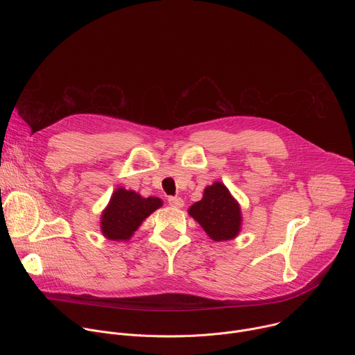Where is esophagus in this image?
<instances>
[{
  "instance_id": "esophagus-1",
  "label": "esophagus",
  "mask_w": 355,
  "mask_h": 355,
  "mask_svg": "<svg viewBox=\"0 0 355 355\" xmlns=\"http://www.w3.org/2000/svg\"><path fill=\"white\" fill-rule=\"evenodd\" d=\"M168 204H170L173 208H182V207H184V200H182V198H180V196H170V198H168Z\"/></svg>"
}]
</instances>
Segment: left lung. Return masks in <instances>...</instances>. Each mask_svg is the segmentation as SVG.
Segmentation results:
<instances>
[{"instance_id": "8db88e82", "label": "left lung", "mask_w": 355, "mask_h": 355, "mask_svg": "<svg viewBox=\"0 0 355 355\" xmlns=\"http://www.w3.org/2000/svg\"><path fill=\"white\" fill-rule=\"evenodd\" d=\"M188 215L214 241L236 239L243 225L240 204L220 181L204 189L202 199L189 207Z\"/></svg>"}]
</instances>
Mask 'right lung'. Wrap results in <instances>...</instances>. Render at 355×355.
Returning a JSON list of instances; mask_svg holds the SVG:
<instances>
[{
	"label": "right lung",
	"instance_id": "right-lung-1",
	"mask_svg": "<svg viewBox=\"0 0 355 355\" xmlns=\"http://www.w3.org/2000/svg\"><path fill=\"white\" fill-rule=\"evenodd\" d=\"M162 207L163 200L157 196L144 198L132 189L119 187L101 214V233L112 241H128L143 220Z\"/></svg>",
	"mask_w": 355,
	"mask_h": 355
}]
</instances>
